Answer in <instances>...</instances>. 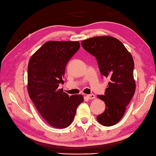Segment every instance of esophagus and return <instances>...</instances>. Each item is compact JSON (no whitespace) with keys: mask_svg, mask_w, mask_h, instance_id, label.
I'll use <instances>...</instances> for the list:
<instances>
[{"mask_svg":"<svg viewBox=\"0 0 156 156\" xmlns=\"http://www.w3.org/2000/svg\"><path fill=\"white\" fill-rule=\"evenodd\" d=\"M87 99H93L95 98V95L93 94H91L87 95Z\"/></svg>","mask_w":156,"mask_h":156,"instance_id":"1","label":"esophagus"}]
</instances>
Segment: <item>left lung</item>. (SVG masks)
<instances>
[{
    "label": "left lung",
    "instance_id": "8db88e82",
    "mask_svg": "<svg viewBox=\"0 0 156 156\" xmlns=\"http://www.w3.org/2000/svg\"><path fill=\"white\" fill-rule=\"evenodd\" d=\"M83 48L96 57L99 71L109 78L104 95H98L106 108L97 116L105 126L115 125L122 119L136 91L133 59L122 42L111 36L94 37L82 41Z\"/></svg>",
    "mask_w": 156,
    "mask_h": 156
}]
</instances>
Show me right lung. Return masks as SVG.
<instances>
[{
    "label": "right lung",
    "mask_w": 156,
    "mask_h": 156,
    "mask_svg": "<svg viewBox=\"0 0 156 156\" xmlns=\"http://www.w3.org/2000/svg\"><path fill=\"white\" fill-rule=\"evenodd\" d=\"M80 48L78 41H48L32 55L28 63L30 98L47 123L57 129L69 126L84 101L82 95L69 96L58 88L64 84L67 62Z\"/></svg>",
    "instance_id": "obj_1"
}]
</instances>
